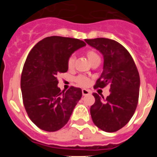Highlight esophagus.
<instances>
[{
  "label": "esophagus",
  "instance_id": "obj_1",
  "mask_svg": "<svg viewBox=\"0 0 157 157\" xmlns=\"http://www.w3.org/2000/svg\"><path fill=\"white\" fill-rule=\"evenodd\" d=\"M82 95L83 96L90 95V94H91V91L90 90H86V89H83L82 90Z\"/></svg>",
  "mask_w": 157,
  "mask_h": 157
}]
</instances>
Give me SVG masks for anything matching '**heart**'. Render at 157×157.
<instances>
[{
  "mask_svg": "<svg viewBox=\"0 0 157 157\" xmlns=\"http://www.w3.org/2000/svg\"><path fill=\"white\" fill-rule=\"evenodd\" d=\"M86 55L87 58H88L89 59V61L90 62V63H92L94 60H95V59H97L98 58H99L98 53H97L94 50H92V49L87 50L86 52ZM74 63H75V56H70L68 60H67V67H68V68H72L73 66H74ZM75 80L80 86H87L90 85V78H88L87 77L83 75L78 76V77L76 78Z\"/></svg>",
  "mask_w": 157,
  "mask_h": 157,
  "instance_id": "b5f03b06",
  "label": "heart"
}]
</instances>
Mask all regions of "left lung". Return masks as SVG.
<instances>
[{"label":"left lung","mask_w":157,"mask_h":157,"mask_svg":"<svg viewBox=\"0 0 157 157\" xmlns=\"http://www.w3.org/2000/svg\"><path fill=\"white\" fill-rule=\"evenodd\" d=\"M104 57L103 71L94 88L109 85L110 95L104 98L94 93L93 122L105 132H116L130 121L138 102L140 77L132 56L121 44L109 38L86 39Z\"/></svg>","instance_id":"obj_1"}]
</instances>
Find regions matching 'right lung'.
Here are the masks:
<instances>
[{
    "label": "right lung",
    "mask_w": 157,
    "mask_h": 157,
    "mask_svg": "<svg viewBox=\"0 0 157 157\" xmlns=\"http://www.w3.org/2000/svg\"><path fill=\"white\" fill-rule=\"evenodd\" d=\"M86 45L77 38L52 36L37 43L29 52L21 75L22 96L29 118L41 130L61 129L81 99L80 88L60 90L57 77L67 71L71 54Z\"/></svg>",
    "instance_id": "add662e5"
}]
</instances>
